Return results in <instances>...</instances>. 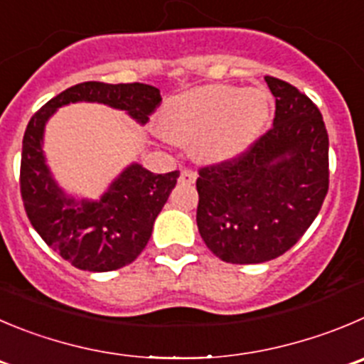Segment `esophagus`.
Segmentation results:
<instances>
[{
    "instance_id": "esophagus-1",
    "label": "esophagus",
    "mask_w": 364,
    "mask_h": 364,
    "mask_svg": "<svg viewBox=\"0 0 364 364\" xmlns=\"http://www.w3.org/2000/svg\"><path fill=\"white\" fill-rule=\"evenodd\" d=\"M196 171L195 169H189V168H184L182 169V173H180V182H184V184H193L196 180Z\"/></svg>"
}]
</instances>
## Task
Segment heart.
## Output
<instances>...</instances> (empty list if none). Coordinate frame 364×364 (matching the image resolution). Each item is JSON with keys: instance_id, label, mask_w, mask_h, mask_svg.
Instances as JSON below:
<instances>
[{"instance_id": "1", "label": "heart", "mask_w": 364, "mask_h": 364, "mask_svg": "<svg viewBox=\"0 0 364 364\" xmlns=\"http://www.w3.org/2000/svg\"><path fill=\"white\" fill-rule=\"evenodd\" d=\"M268 116L269 98L261 89L210 84L169 98L159 121L169 139L196 141L200 157L223 162L250 148Z\"/></svg>"}]
</instances>
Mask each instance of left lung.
Returning a JSON list of instances; mask_svg holds the SVG:
<instances>
[{
    "label": "left lung",
    "mask_w": 364,
    "mask_h": 364,
    "mask_svg": "<svg viewBox=\"0 0 364 364\" xmlns=\"http://www.w3.org/2000/svg\"><path fill=\"white\" fill-rule=\"evenodd\" d=\"M273 127L230 161L198 169L196 223L207 248L232 264L288 252L328 191V136L318 107L275 76Z\"/></svg>",
    "instance_id": "obj_1"
}]
</instances>
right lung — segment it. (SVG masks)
I'll return each instance as SVG.
<instances>
[{
  "label": "right lung",
  "mask_w": 364,
  "mask_h": 364,
  "mask_svg": "<svg viewBox=\"0 0 364 364\" xmlns=\"http://www.w3.org/2000/svg\"><path fill=\"white\" fill-rule=\"evenodd\" d=\"M161 92L146 84L84 82L65 89L30 119L21 154V198L30 223L48 247L75 268L112 272L136 261L146 247L154 221L175 188L180 171L155 173L128 166L98 202H75L60 191L44 162L43 134L48 117L62 105L98 102L127 110L148 123L161 105Z\"/></svg>",
  "instance_id": "right-lung-1"
}]
</instances>
